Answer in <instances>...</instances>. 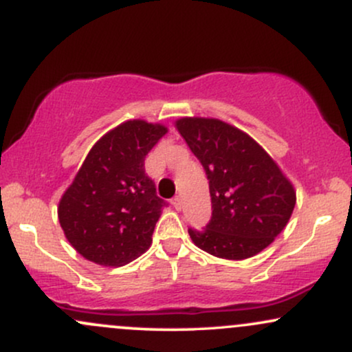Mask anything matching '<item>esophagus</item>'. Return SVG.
<instances>
[{"label": "esophagus", "instance_id": "esophagus-1", "mask_svg": "<svg viewBox=\"0 0 352 352\" xmlns=\"http://www.w3.org/2000/svg\"><path fill=\"white\" fill-rule=\"evenodd\" d=\"M172 205H173V208H175V210H180V208H182V200H180V197H173V199H172Z\"/></svg>", "mask_w": 352, "mask_h": 352}]
</instances>
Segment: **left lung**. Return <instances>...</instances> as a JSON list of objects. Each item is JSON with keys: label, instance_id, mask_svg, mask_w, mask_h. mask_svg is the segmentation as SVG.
Segmentation results:
<instances>
[{"label": "left lung", "instance_id": "obj_1", "mask_svg": "<svg viewBox=\"0 0 352 352\" xmlns=\"http://www.w3.org/2000/svg\"><path fill=\"white\" fill-rule=\"evenodd\" d=\"M175 127L204 165L212 197L207 228L188 230L193 243L225 260L263 252L292 218V182L256 140L223 120L182 117Z\"/></svg>", "mask_w": 352, "mask_h": 352}]
</instances>
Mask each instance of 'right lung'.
I'll return each instance as SVG.
<instances>
[{
	"instance_id": "1",
	"label": "right lung",
	"mask_w": 352,
	"mask_h": 352,
	"mask_svg": "<svg viewBox=\"0 0 352 352\" xmlns=\"http://www.w3.org/2000/svg\"><path fill=\"white\" fill-rule=\"evenodd\" d=\"M167 132L162 124L132 119L92 145L58 207L64 235L86 260L116 268L148 250L167 204L144 160Z\"/></svg>"
}]
</instances>
